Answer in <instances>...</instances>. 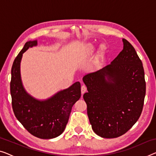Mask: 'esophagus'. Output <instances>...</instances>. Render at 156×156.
<instances>
[{"mask_svg": "<svg viewBox=\"0 0 156 156\" xmlns=\"http://www.w3.org/2000/svg\"><path fill=\"white\" fill-rule=\"evenodd\" d=\"M86 91H87V87H86V86L82 85V87H81V93H82V94H84Z\"/></svg>", "mask_w": 156, "mask_h": 156, "instance_id": "esophagus-1", "label": "esophagus"}]
</instances>
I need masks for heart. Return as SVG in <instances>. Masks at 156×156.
Instances as JSON below:
<instances>
[{"label":"heart","instance_id":"heart-1","mask_svg":"<svg viewBox=\"0 0 156 156\" xmlns=\"http://www.w3.org/2000/svg\"><path fill=\"white\" fill-rule=\"evenodd\" d=\"M105 46L104 45H101V49L102 50H104ZM97 49V46L94 44L89 43L84 44L82 47L80 48V51H79V59H84L87 57H89L90 55H91L95 52Z\"/></svg>","mask_w":156,"mask_h":156}]
</instances>
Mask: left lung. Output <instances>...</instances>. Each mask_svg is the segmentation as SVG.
Wrapping results in <instances>:
<instances>
[{"label": "left lung", "mask_w": 156, "mask_h": 156, "mask_svg": "<svg viewBox=\"0 0 156 156\" xmlns=\"http://www.w3.org/2000/svg\"><path fill=\"white\" fill-rule=\"evenodd\" d=\"M123 49L110 64L83 78V94L92 128L103 138L122 135L140 117L146 94L142 62L131 44L122 38Z\"/></svg>", "instance_id": "left-lung-1"}]
</instances>
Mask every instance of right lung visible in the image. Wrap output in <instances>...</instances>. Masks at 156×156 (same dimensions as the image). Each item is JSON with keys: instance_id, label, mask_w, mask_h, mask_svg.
Wrapping results in <instances>:
<instances>
[{"instance_id": "1", "label": "right lung", "mask_w": 156, "mask_h": 156, "mask_svg": "<svg viewBox=\"0 0 156 156\" xmlns=\"http://www.w3.org/2000/svg\"><path fill=\"white\" fill-rule=\"evenodd\" d=\"M37 45V40L27 41L13 62L10 82L12 105L17 119L32 135L40 139H53L64 132L72 106L80 98V83H74L45 99H36L30 94L22 83L21 61L28 49Z\"/></svg>"}]
</instances>
